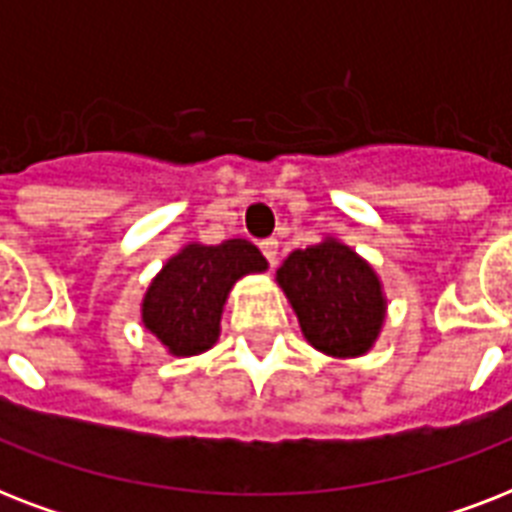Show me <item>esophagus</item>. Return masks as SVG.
<instances>
[{
	"mask_svg": "<svg viewBox=\"0 0 512 512\" xmlns=\"http://www.w3.org/2000/svg\"><path fill=\"white\" fill-rule=\"evenodd\" d=\"M260 252H263L265 255V260H268V263H276V257H279V241L276 239H263L260 241Z\"/></svg>",
	"mask_w": 512,
	"mask_h": 512,
	"instance_id": "34e87169",
	"label": "esophagus"
}]
</instances>
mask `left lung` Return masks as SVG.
<instances>
[{"mask_svg":"<svg viewBox=\"0 0 512 512\" xmlns=\"http://www.w3.org/2000/svg\"><path fill=\"white\" fill-rule=\"evenodd\" d=\"M303 335L329 356H361L385 316L380 281L361 257L337 241L297 249L276 273Z\"/></svg>","mask_w":512,"mask_h":512,"instance_id":"obj_1","label":"left lung"}]
</instances>
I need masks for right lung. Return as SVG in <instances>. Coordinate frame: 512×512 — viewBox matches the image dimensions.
Wrapping results in <instances>:
<instances>
[{"label": "right lung", "mask_w": 512, "mask_h": 512, "mask_svg": "<svg viewBox=\"0 0 512 512\" xmlns=\"http://www.w3.org/2000/svg\"><path fill=\"white\" fill-rule=\"evenodd\" d=\"M255 244L228 239L217 247L191 244L156 276L143 300V324L175 356H196L212 348L220 332V313L233 281L265 271Z\"/></svg>", "instance_id": "obj_1"}]
</instances>
